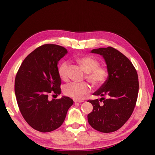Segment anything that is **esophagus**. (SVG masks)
<instances>
[{
    "instance_id": "34e87169",
    "label": "esophagus",
    "mask_w": 155,
    "mask_h": 155,
    "mask_svg": "<svg viewBox=\"0 0 155 155\" xmlns=\"http://www.w3.org/2000/svg\"><path fill=\"white\" fill-rule=\"evenodd\" d=\"M74 103H83V102H84L83 101H78V100H74Z\"/></svg>"
}]
</instances>
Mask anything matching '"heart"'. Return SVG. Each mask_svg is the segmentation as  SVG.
Instances as JSON below:
<instances>
[{
  "label": "heart",
  "mask_w": 155,
  "mask_h": 155,
  "mask_svg": "<svg viewBox=\"0 0 155 155\" xmlns=\"http://www.w3.org/2000/svg\"><path fill=\"white\" fill-rule=\"evenodd\" d=\"M76 61L84 72H86L85 78L94 87H99L105 83L108 77V70L104 65H99V61L90 55H84L76 58ZM68 64L62 62L58 68V74L62 81L68 80ZM91 87L87 83L68 84L64 87L65 95L76 100L82 99L90 92Z\"/></svg>",
  "instance_id": "1"
}]
</instances>
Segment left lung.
Segmentation results:
<instances>
[{"mask_svg": "<svg viewBox=\"0 0 155 155\" xmlns=\"http://www.w3.org/2000/svg\"><path fill=\"white\" fill-rule=\"evenodd\" d=\"M93 53L104 57L108 78L94 93L102 98L88 100L93 110L87 115L89 124L102 133L118 130L130 118L137 102L138 75L135 67L124 54L113 47L93 49ZM103 101L100 104L99 101Z\"/></svg>", "mask_w": 155, "mask_h": 155, "instance_id": "left-lung-1", "label": "left lung"}]
</instances>
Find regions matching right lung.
I'll use <instances>...</instances> for the list:
<instances>
[{"label": "right lung", "mask_w": 155, "mask_h": 155, "mask_svg": "<svg viewBox=\"0 0 155 155\" xmlns=\"http://www.w3.org/2000/svg\"><path fill=\"white\" fill-rule=\"evenodd\" d=\"M67 52L56 44L39 46L24 59L15 76V94L20 111L28 125L40 132H51L61 127L73 104L66 96L48 99L51 94H61L57 65Z\"/></svg>", "instance_id": "right-lung-1"}]
</instances>
